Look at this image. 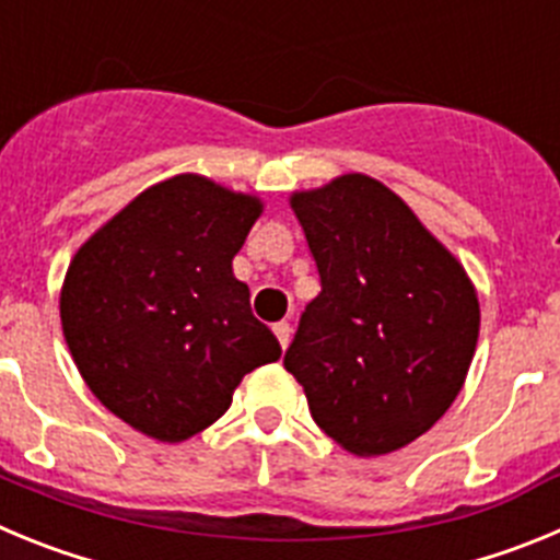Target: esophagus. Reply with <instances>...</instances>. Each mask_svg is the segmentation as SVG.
I'll use <instances>...</instances> for the list:
<instances>
[{"mask_svg": "<svg viewBox=\"0 0 560 560\" xmlns=\"http://www.w3.org/2000/svg\"><path fill=\"white\" fill-rule=\"evenodd\" d=\"M275 336H277V341H280V348H285V345H289V339H291V325L289 323H277L275 325Z\"/></svg>", "mask_w": 560, "mask_h": 560, "instance_id": "obj_1", "label": "esophagus"}]
</instances>
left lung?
Wrapping results in <instances>:
<instances>
[{
  "instance_id": "1",
  "label": "left lung",
  "mask_w": 560,
  "mask_h": 560,
  "mask_svg": "<svg viewBox=\"0 0 560 560\" xmlns=\"http://www.w3.org/2000/svg\"><path fill=\"white\" fill-rule=\"evenodd\" d=\"M323 291L283 364L316 427L359 457L443 418L471 368L479 303L457 257L381 182L348 173L291 199Z\"/></svg>"
}]
</instances>
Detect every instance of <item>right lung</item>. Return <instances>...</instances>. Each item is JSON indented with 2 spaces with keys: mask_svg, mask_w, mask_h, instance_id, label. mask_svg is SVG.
<instances>
[{
  "mask_svg": "<svg viewBox=\"0 0 560 560\" xmlns=\"http://www.w3.org/2000/svg\"><path fill=\"white\" fill-rule=\"evenodd\" d=\"M260 207L205 176H173L140 192L69 264V353L103 407L148 438L199 434L230 409L246 373L280 359L232 275Z\"/></svg>",
  "mask_w": 560,
  "mask_h": 560,
  "instance_id": "right-lung-1",
  "label": "right lung"
}]
</instances>
